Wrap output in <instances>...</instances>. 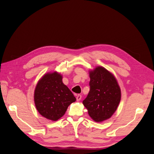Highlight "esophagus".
<instances>
[{
  "instance_id": "esophagus-1",
  "label": "esophagus",
  "mask_w": 154,
  "mask_h": 154,
  "mask_svg": "<svg viewBox=\"0 0 154 154\" xmlns=\"http://www.w3.org/2000/svg\"><path fill=\"white\" fill-rule=\"evenodd\" d=\"M81 99H82V95L78 94V95L76 96V100H77L78 101H79Z\"/></svg>"
}]
</instances>
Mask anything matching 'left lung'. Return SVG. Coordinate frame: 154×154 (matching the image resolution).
I'll list each match as a JSON object with an SVG mask.
<instances>
[{
    "instance_id": "left-lung-1",
    "label": "left lung",
    "mask_w": 154,
    "mask_h": 154,
    "mask_svg": "<svg viewBox=\"0 0 154 154\" xmlns=\"http://www.w3.org/2000/svg\"><path fill=\"white\" fill-rule=\"evenodd\" d=\"M90 91L83 104L96 122L110 118L117 110L122 92L114 74L101 66L89 71Z\"/></svg>"
}]
</instances>
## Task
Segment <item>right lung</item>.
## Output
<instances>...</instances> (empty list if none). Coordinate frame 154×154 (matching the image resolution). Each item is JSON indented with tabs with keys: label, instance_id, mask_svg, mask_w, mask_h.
Returning <instances> with one entry per match:
<instances>
[{
	"label": "right lung",
	"instance_id": "obj_1",
	"mask_svg": "<svg viewBox=\"0 0 154 154\" xmlns=\"http://www.w3.org/2000/svg\"><path fill=\"white\" fill-rule=\"evenodd\" d=\"M57 71L45 74L38 80L34 92L36 110L46 119L56 122L66 113L69 105L76 101L72 92Z\"/></svg>",
	"mask_w": 154,
	"mask_h": 154
}]
</instances>
